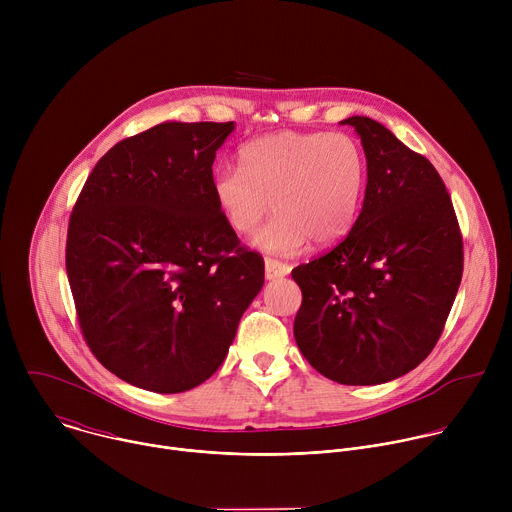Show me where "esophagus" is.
Here are the masks:
<instances>
[{"label":"esophagus","instance_id":"1","mask_svg":"<svg viewBox=\"0 0 512 512\" xmlns=\"http://www.w3.org/2000/svg\"><path fill=\"white\" fill-rule=\"evenodd\" d=\"M291 271V267L287 263H281L277 259H265V279L273 281L279 277H285Z\"/></svg>","mask_w":512,"mask_h":512}]
</instances>
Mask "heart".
<instances>
[{
	"mask_svg": "<svg viewBox=\"0 0 512 512\" xmlns=\"http://www.w3.org/2000/svg\"><path fill=\"white\" fill-rule=\"evenodd\" d=\"M239 166H218L210 194L225 225L273 255H298L314 241L338 243L352 229L367 186V160L348 133L275 131L241 145Z\"/></svg>",
	"mask_w": 512,
	"mask_h": 512,
	"instance_id": "heart-1",
	"label": "heart"
}]
</instances>
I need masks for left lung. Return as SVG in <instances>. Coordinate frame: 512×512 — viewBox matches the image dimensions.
Masks as SVG:
<instances>
[{
    "mask_svg": "<svg viewBox=\"0 0 512 512\" xmlns=\"http://www.w3.org/2000/svg\"><path fill=\"white\" fill-rule=\"evenodd\" d=\"M367 156L362 210L346 239L300 265L298 348L340 385L413 371L440 338L462 281L456 212L440 174L371 117H348Z\"/></svg>",
    "mask_w": 512,
    "mask_h": 512,
    "instance_id": "obj_1",
    "label": "left lung"
}]
</instances>
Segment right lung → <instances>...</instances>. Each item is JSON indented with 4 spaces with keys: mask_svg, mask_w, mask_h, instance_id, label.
Instances as JSON below:
<instances>
[{
    "mask_svg": "<svg viewBox=\"0 0 512 512\" xmlns=\"http://www.w3.org/2000/svg\"><path fill=\"white\" fill-rule=\"evenodd\" d=\"M229 123L164 121L97 162L70 214L66 273L85 340L125 383L182 393L212 377L263 287L210 178Z\"/></svg>",
    "mask_w": 512,
    "mask_h": 512,
    "instance_id": "add662e5",
    "label": "right lung"
}]
</instances>
